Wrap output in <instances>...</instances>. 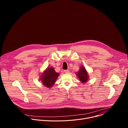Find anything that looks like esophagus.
<instances>
[{"instance_id": "obj_1", "label": "esophagus", "mask_w": 128, "mask_h": 128, "mask_svg": "<svg viewBox=\"0 0 128 128\" xmlns=\"http://www.w3.org/2000/svg\"><path fill=\"white\" fill-rule=\"evenodd\" d=\"M64 72L65 74H69V70H64Z\"/></svg>"}]
</instances>
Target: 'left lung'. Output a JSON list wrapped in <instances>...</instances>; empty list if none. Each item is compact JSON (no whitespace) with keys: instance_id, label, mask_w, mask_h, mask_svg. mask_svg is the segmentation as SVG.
Returning <instances> with one entry per match:
<instances>
[{"instance_id":"8db88e82","label":"left lung","mask_w":128,"mask_h":128,"mask_svg":"<svg viewBox=\"0 0 128 128\" xmlns=\"http://www.w3.org/2000/svg\"><path fill=\"white\" fill-rule=\"evenodd\" d=\"M77 76H78L80 80L82 83H86L89 80V76L88 73L85 67L82 65L78 71L76 73Z\"/></svg>"}]
</instances>
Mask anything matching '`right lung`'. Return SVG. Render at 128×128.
Wrapping results in <instances>:
<instances>
[{"label": "right lung", "mask_w": 128, "mask_h": 128, "mask_svg": "<svg viewBox=\"0 0 128 128\" xmlns=\"http://www.w3.org/2000/svg\"><path fill=\"white\" fill-rule=\"evenodd\" d=\"M60 74L55 71L54 68L50 67L47 68L40 76V80L44 86L51 88L55 83Z\"/></svg>", "instance_id": "1"}]
</instances>
